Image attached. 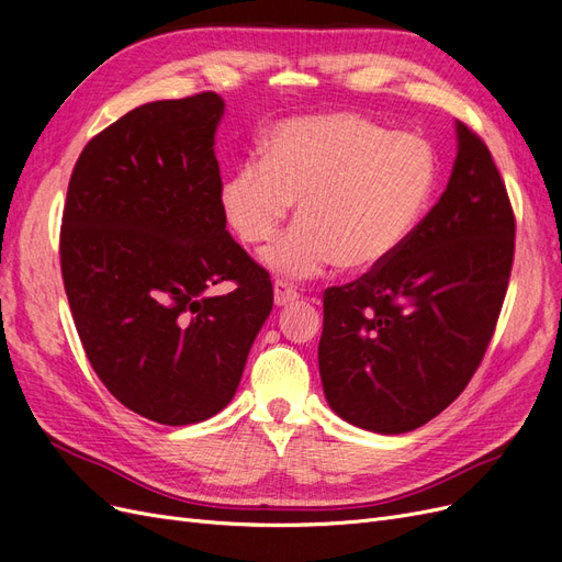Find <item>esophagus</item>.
Here are the masks:
<instances>
[{
    "label": "esophagus",
    "instance_id": "34e87169",
    "mask_svg": "<svg viewBox=\"0 0 562 562\" xmlns=\"http://www.w3.org/2000/svg\"><path fill=\"white\" fill-rule=\"evenodd\" d=\"M297 297H300V295H297V291H295V288H293L291 283L274 281V304H277V307H285V304L295 302Z\"/></svg>",
    "mask_w": 562,
    "mask_h": 562
}]
</instances>
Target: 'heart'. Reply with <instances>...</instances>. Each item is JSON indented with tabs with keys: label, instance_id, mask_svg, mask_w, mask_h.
<instances>
[{
	"label": "heart",
	"instance_id": "heart-1",
	"mask_svg": "<svg viewBox=\"0 0 562 562\" xmlns=\"http://www.w3.org/2000/svg\"><path fill=\"white\" fill-rule=\"evenodd\" d=\"M436 187V155L415 133H389L359 114L293 119L269 133L262 161L223 184L227 225L244 244L274 239L297 201L300 223L265 252L279 274L304 279L337 262L368 271L415 232Z\"/></svg>",
	"mask_w": 562,
	"mask_h": 562
}]
</instances>
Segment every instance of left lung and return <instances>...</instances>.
I'll list each match as a JSON object with an SVG mask.
<instances>
[{"label":"left lung","mask_w":562,"mask_h":562,"mask_svg":"<svg viewBox=\"0 0 562 562\" xmlns=\"http://www.w3.org/2000/svg\"><path fill=\"white\" fill-rule=\"evenodd\" d=\"M446 192L386 262L323 293L318 372L353 427L405 434L462 394L495 335L516 217L487 145L457 122Z\"/></svg>","instance_id":"1"}]
</instances>
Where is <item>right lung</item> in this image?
Segmentation results:
<instances>
[{"label":"right lung","instance_id":"obj_1","mask_svg":"<svg viewBox=\"0 0 562 562\" xmlns=\"http://www.w3.org/2000/svg\"><path fill=\"white\" fill-rule=\"evenodd\" d=\"M213 91L157 100L100 131L67 187L60 269L79 339L110 394L166 427L234 398L274 304L269 274L227 232ZM235 291L211 299V284Z\"/></svg>","mask_w":562,"mask_h":562}]
</instances>
